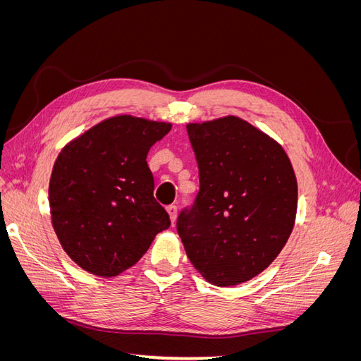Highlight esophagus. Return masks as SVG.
Returning <instances> with one entry per match:
<instances>
[{
    "label": "esophagus",
    "instance_id": "1",
    "mask_svg": "<svg viewBox=\"0 0 361 361\" xmlns=\"http://www.w3.org/2000/svg\"><path fill=\"white\" fill-rule=\"evenodd\" d=\"M167 214H169V216H170L171 223H174V220H176V215H178V207L174 206V204L169 206V207H167Z\"/></svg>",
    "mask_w": 361,
    "mask_h": 361
}]
</instances>
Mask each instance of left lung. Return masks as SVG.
Returning a JSON list of instances; mask_svg holds the SVG:
<instances>
[{"label": "left lung", "mask_w": 361, "mask_h": 361, "mask_svg": "<svg viewBox=\"0 0 361 361\" xmlns=\"http://www.w3.org/2000/svg\"><path fill=\"white\" fill-rule=\"evenodd\" d=\"M187 130L200 191L178 232L192 267L215 286L241 285L267 269L286 245L298 183L285 149L264 130L224 116Z\"/></svg>", "instance_id": "1"}]
</instances>
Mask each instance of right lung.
Here are the masks:
<instances>
[{
  "mask_svg": "<svg viewBox=\"0 0 361 361\" xmlns=\"http://www.w3.org/2000/svg\"><path fill=\"white\" fill-rule=\"evenodd\" d=\"M170 129L169 122L117 114L60 150L49 179L51 223L63 250L84 271L122 274L169 228L146 158Z\"/></svg>",
  "mask_w": 361,
  "mask_h": 361,
  "instance_id": "add662e5",
  "label": "right lung"
}]
</instances>
